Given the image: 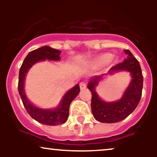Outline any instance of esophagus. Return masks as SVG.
I'll use <instances>...</instances> for the list:
<instances>
[{
  "instance_id": "1",
  "label": "esophagus",
  "mask_w": 157,
  "mask_h": 157,
  "mask_svg": "<svg viewBox=\"0 0 157 157\" xmlns=\"http://www.w3.org/2000/svg\"><path fill=\"white\" fill-rule=\"evenodd\" d=\"M80 88L81 90H85L86 89V82H81L80 83Z\"/></svg>"
}]
</instances>
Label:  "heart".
Instances as JSON below:
<instances>
[{"label":"heart","instance_id":"b5f03b06","mask_svg":"<svg viewBox=\"0 0 157 157\" xmlns=\"http://www.w3.org/2000/svg\"><path fill=\"white\" fill-rule=\"evenodd\" d=\"M112 61L111 53H103L97 56L94 60L91 61V65L94 67H100L106 63H110Z\"/></svg>","mask_w":157,"mask_h":157}]
</instances>
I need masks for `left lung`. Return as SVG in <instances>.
<instances>
[{
	"mask_svg": "<svg viewBox=\"0 0 157 157\" xmlns=\"http://www.w3.org/2000/svg\"><path fill=\"white\" fill-rule=\"evenodd\" d=\"M128 57L121 63L114 66L107 74L93 77L88 83V89L92 94L91 111L95 120L105 123H114L123 120L137 107L142 96L143 76L139 61L129 50H124ZM125 71L130 73L132 80L121 98L114 102L102 100L96 91L98 82L107 75Z\"/></svg>",
	"mask_w": 157,
	"mask_h": 157,
	"instance_id": "1",
	"label": "left lung"
}]
</instances>
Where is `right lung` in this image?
I'll return each mask as SVG.
<instances>
[{
  "instance_id": "right-lung-1",
  "label": "right lung",
  "mask_w": 157,
  "mask_h": 157,
  "mask_svg": "<svg viewBox=\"0 0 157 157\" xmlns=\"http://www.w3.org/2000/svg\"><path fill=\"white\" fill-rule=\"evenodd\" d=\"M61 52L50 46H44L30 52L23 60L19 71L18 92L23 104L29 114L40 123L46 125H58L66 122L68 117L69 105L74 99L80 93V86L77 84L66 92L60 100V104L55 109H44L37 107L27 98L24 89L25 78L29 70L33 65L46 60L59 61Z\"/></svg>"
}]
</instances>
